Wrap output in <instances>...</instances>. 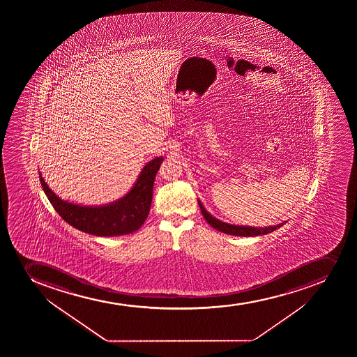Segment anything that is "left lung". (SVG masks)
<instances>
[{
    "label": "left lung",
    "instance_id": "8db88e82",
    "mask_svg": "<svg viewBox=\"0 0 357 357\" xmlns=\"http://www.w3.org/2000/svg\"><path fill=\"white\" fill-rule=\"evenodd\" d=\"M199 206L202 209V215L205 218L206 221L214 228V229L222 231L225 234H230L235 236H258V235H265V234L272 233L273 230L278 229L282 225H277L273 227H266V228H255V227L234 226V225H228V223L221 222L219 220L213 218L209 213H207L202 202H199Z\"/></svg>",
    "mask_w": 357,
    "mask_h": 357
}]
</instances>
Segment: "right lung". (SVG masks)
I'll return each mask as SVG.
<instances>
[{"mask_svg":"<svg viewBox=\"0 0 357 357\" xmlns=\"http://www.w3.org/2000/svg\"><path fill=\"white\" fill-rule=\"evenodd\" d=\"M162 157L152 159L142 169L134 188L119 202L101 207L73 205L56 197L39 173L43 190L53 208L68 225L96 236H117L134 233L148 218L152 202V188Z\"/></svg>","mask_w":357,"mask_h":357,"instance_id":"1","label":"right lung"}]
</instances>
